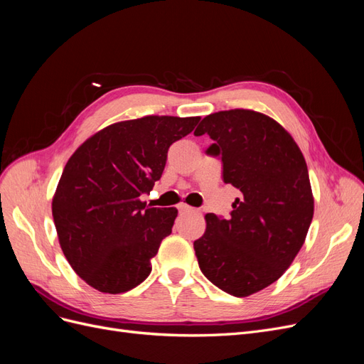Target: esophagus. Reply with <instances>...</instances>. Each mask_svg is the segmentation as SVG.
Returning <instances> with one entry per match:
<instances>
[{
  "mask_svg": "<svg viewBox=\"0 0 364 364\" xmlns=\"http://www.w3.org/2000/svg\"><path fill=\"white\" fill-rule=\"evenodd\" d=\"M179 211H181V213H188V211H193V208L188 206L186 203H181V205H179Z\"/></svg>",
  "mask_w": 364,
  "mask_h": 364,
  "instance_id": "esophagus-1",
  "label": "esophagus"
}]
</instances>
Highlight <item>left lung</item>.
Segmentation results:
<instances>
[{
	"mask_svg": "<svg viewBox=\"0 0 364 364\" xmlns=\"http://www.w3.org/2000/svg\"><path fill=\"white\" fill-rule=\"evenodd\" d=\"M208 134L209 155L223 162V181L241 193L230 217L206 214L194 241L199 267L218 289L246 297L269 287L301 250L314 197L299 146L278 121L250 109L208 115L194 135Z\"/></svg>",
	"mask_w": 364,
	"mask_h": 364,
	"instance_id": "obj_1",
	"label": "left lung"
}]
</instances>
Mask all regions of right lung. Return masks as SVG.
<instances>
[{"label":"right lung","mask_w":364,"mask_h":364,"mask_svg":"<svg viewBox=\"0 0 364 364\" xmlns=\"http://www.w3.org/2000/svg\"><path fill=\"white\" fill-rule=\"evenodd\" d=\"M199 121L170 115L119 121L68 159L51 211L65 258L92 289L119 294L150 274L178 209L147 208L139 197L161 179L170 146Z\"/></svg>","instance_id":"right-lung-1"}]
</instances>
